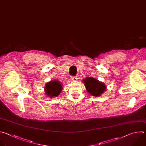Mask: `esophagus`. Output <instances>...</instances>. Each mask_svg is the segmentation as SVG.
<instances>
[{
    "label": "esophagus",
    "mask_w": 146,
    "mask_h": 146,
    "mask_svg": "<svg viewBox=\"0 0 146 146\" xmlns=\"http://www.w3.org/2000/svg\"><path fill=\"white\" fill-rule=\"evenodd\" d=\"M71 80L72 81H76L77 80V76H72L71 77Z\"/></svg>",
    "instance_id": "esophagus-1"
}]
</instances>
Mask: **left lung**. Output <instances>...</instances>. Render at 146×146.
I'll list each match as a JSON object with an SVG mask.
<instances>
[{
  "mask_svg": "<svg viewBox=\"0 0 146 146\" xmlns=\"http://www.w3.org/2000/svg\"><path fill=\"white\" fill-rule=\"evenodd\" d=\"M83 82L87 92L93 96H100L106 90V87L105 84L95 78L87 77Z\"/></svg>",
  "mask_w": 146,
  "mask_h": 146,
  "instance_id": "obj_1",
  "label": "left lung"
}]
</instances>
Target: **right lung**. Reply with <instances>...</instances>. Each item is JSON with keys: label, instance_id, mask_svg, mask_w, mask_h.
Masks as SVG:
<instances>
[{"label": "right lung", "instance_id": "right-lung-1", "mask_svg": "<svg viewBox=\"0 0 146 146\" xmlns=\"http://www.w3.org/2000/svg\"><path fill=\"white\" fill-rule=\"evenodd\" d=\"M63 89L61 83L57 80L48 82L45 87V94L50 98L57 97L62 92Z\"/></svg>", "mask_w": 146, "mask_h": 146}]
</instances>
